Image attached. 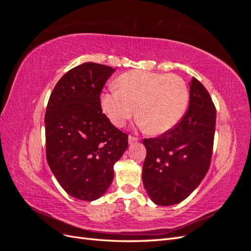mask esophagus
Instances as JSON below:
<instances>
[{"label":"esophagus","mask_w":251,"mask_h":251,"mask_svg":"<svg viewBox=\"0 0 251 251\" xmlns=\"http://www.w3.org/2000/svg\"><path fill=\"white\" fill-rule=\"evenodd\" d=\"M139 139L137 137H134V136H128V143L132 144L134 142H137Z\"/></svg>","instance_id":"1"}]
</instances>
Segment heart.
<instances>
[{
    "label": "heart",
    "instance_id": "b5f03b06",
    "mask_svg": "<svg viewBox=\"0 0 251 251\" xmlns=\"http://www.w3.org/2000/svg\"><path fill=\"white\" fill-rule=\"evenodd\" d=\"M118 90L101 95L100 104L111 123L124 126L136 114L151 134H163L176 126L189 101L185 80L176 74L131 71L117 79Z\"/></svg>",
    "mask_w": 251,
    "mask_h": 251
}]
</instances>
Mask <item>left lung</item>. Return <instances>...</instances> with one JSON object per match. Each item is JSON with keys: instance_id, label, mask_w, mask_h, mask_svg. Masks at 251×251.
<instances>
[{"instance_id": "8db88e82", "label": "left lung", "mask_w": 251, "mask_h": 251, "mask_svg": "<svg viewBox=\"0 0 251 251\" xmlns=\"http://www.w3.org/2000/svg\"><path fill=\"white\" fill-rule=\"evenodd\" d=\"M216 115L207 90L193 77L188 110L179 124L156 138L143 140L147 157L142 182L155 204H178L199 186L210 165Z\"/></svg>"}]
</instances>
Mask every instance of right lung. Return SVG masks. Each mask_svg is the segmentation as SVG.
Instances as JSON below:
<instances>
[{"mask_svg":"<svg viewBox=\"0 0 251 251\" xmlns=\"http://www.w3.org/2000/svg\"><path fill=\"white\" fill-rule=\"evenodd\" d=\"M115 69L85 63L68 71L50 95L46 156L50 170L75 199L94 201L107 192L115 164L127 149V135L104 115L100 93Z\"/></svg>","mask_w":251,"mask_h":251,"instance_id":"add662e5","label":"right lung"}]
</instances>
